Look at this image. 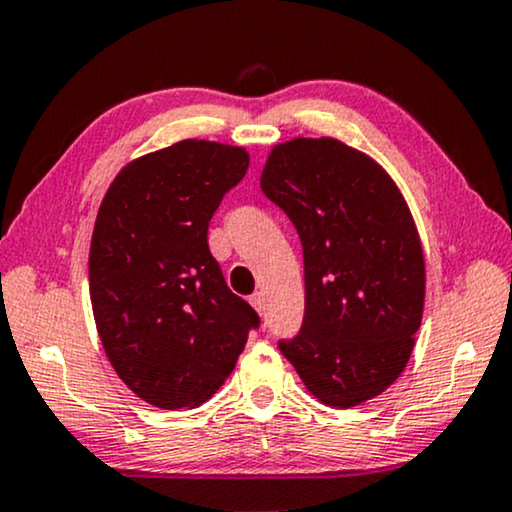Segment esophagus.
<instances>
[{"label": "esophagus", "instance_id": "esophagus-1", "mask_svg": "<svg viewBox=\"0 0 512 512\" xmlns=\"http://www.w3.org/2000/svg\"><path fill=\"white\" fill-rule=\"evenodd\" d=\"M250 304L257 313H262L264 311V295H262V292H255V295L250 297Z\"/></svg>", "mask_w": 512, "mask_h": 512}]
</instances>
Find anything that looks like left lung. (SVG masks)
Wrapping results in <instances>:
<instances>
[{
  "label": "left lung",
  "instance_id": "obj_1",
  "mask_svg": "<svg viewBox=\"0 0 512 512\" xmlns=\"http://www.w3.org/2000/svg\"><path fill=\"white\" fill-rule=\"evenodd\" d=\"M260 187L304 248V323L281 353L323 405L377 398L403 374L424 316V250L405 196L335 138L276 145Z\"/></svg>",
  "mask_w": 512,
  "mask_h": 512
}]
</instances>
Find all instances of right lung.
Wrapping results in <instances>:
<instances>
[{
    "label": "right lung",
    "instance_id": "add662e5",
    "mask_svg": "<svg viewBox=\"0 0 512 512\" xmlns=\"http://www.w3.org/2000/svg\"><path fill=\"white\" fill-rule=\"evenodd\" d=\"M248 163L245 147L175 142L128 161L98 208L95 327L119 379L161 410L206 403L260 323L208 248L210 217Z\"/></svg>",
    "mask_w": 512,
    "mask_h": 512
}]
</instances>
